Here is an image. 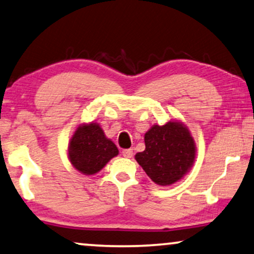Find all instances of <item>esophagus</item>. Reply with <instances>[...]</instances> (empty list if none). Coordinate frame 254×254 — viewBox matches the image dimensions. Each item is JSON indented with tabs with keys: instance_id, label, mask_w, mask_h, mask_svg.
Instances as JSON below:
<instances>
[{
	"instance_id": "obj_1",
	"label": "esophagus",
	"mask_w": 254,
	"mask_h": 254,
	"mask_svg": "<svg viewBox=\"0 0 254 254\" xmlns=\"http://www.w3.org/2000/svg\"><path fill=\"white\" fill-rule=\"evenodd\" d=\"M122 154H123L124 158L130 159V158H132V154H133V151H132V149H123Z\"/></svg>"
}]
</instances>
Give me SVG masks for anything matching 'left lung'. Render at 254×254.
Masks as SVG:
<instances>
[{"mask_svg": "<svg viewBox=\"0 0 254 254\" xmlns=\"http://www.w3.org/2000/svg\"><path fill=\"white\" fill-rule=\"evenodd\" d=\"M145 151L135 160L155 184L167 187L187 175L195 160V144L187 126L168 122L153 126L145 133Z\"/></svg>", "mask_w": 254, "mask_h": 254, "instance_id": "left-lung-1", "label": "left lung"}]
</instances>
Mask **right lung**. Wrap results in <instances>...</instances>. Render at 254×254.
Listing matches in <instances>:
<instances>
[{"instance_id": "right-lung-1", "label": "right lung", "mask_w": 254, "mask_h": 254, "mask_svg": "<svg viewBox=\"0 0 254 254\" xmlns=\"http://www.w3.org/2000/svg\"><path fill=\"white\" fill-rule=\"evenodd\" d=\"M119 154L116 145L105 135L98 123L78 127L70 139L67 158L79 173L94 175Z\"/></svg>"}]
</instances>
